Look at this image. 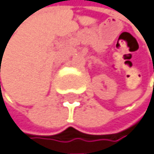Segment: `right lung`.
I'll return each instance as SVG.
<instances>
[{
  "mask_svg": "<svg viewBox=\"0 0 154 154\" xmlns=\"http://www.w3.org/2000/svg\"><path fill=\"white\" fill-rule=\"evenodd\" d=\"M0 83H1V82H0Z\"/></svg>",
  "mask_w": 154,
  "mask_h": 154,
  "instance_id": "obj_1",
  "label": "right lung"
}]
</instances>
